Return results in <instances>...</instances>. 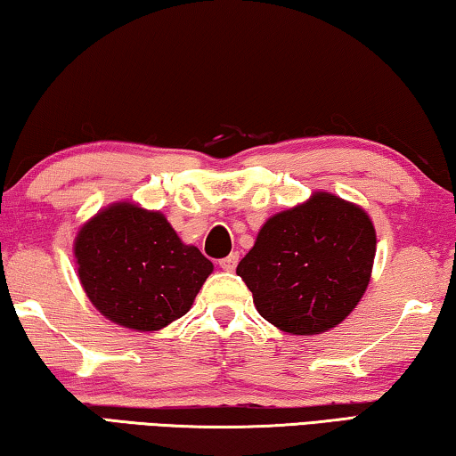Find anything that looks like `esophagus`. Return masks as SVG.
<instances>
[{
    "label": "esophagus",
    "instance_id": "1",
    "mask_svg": "<svg viewBox=\"0 0 456 456\" xmlns=\"http://www.w3.org/2000/svg\"><path fill=\"white\" fill-rule=\"evenodd\" d=\"M236 265H239V255H236V253L220 259V267L224 269V272H234Z\"/></svg>",
    "mask_w": 456,
    "mask_h": 456
}]
</instances>
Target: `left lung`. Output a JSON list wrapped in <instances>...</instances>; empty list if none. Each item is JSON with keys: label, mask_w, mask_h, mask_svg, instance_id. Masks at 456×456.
Wrapping results in <instances>:
<instances>
[{"label": "left lung", "mask_w": 456, "mask_h": 456, "mask_svg": "<svg viewBox=\"0 0 456 456\" xmlns=\"http://www.w3.org/2000/svg\"><path fill=\"white\" fill-rule=\"evenodd\" d=\"M374 255L376 230L366 209L314 191L263 224L236 273L273 327L289 335H321L358 306Z\"/></svg>", "instance_id": "left-lung-1"}]
</instances>
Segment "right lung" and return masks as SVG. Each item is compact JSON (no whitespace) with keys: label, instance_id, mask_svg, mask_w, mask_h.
Returning <instances> with one entry per match:
<instances>
[{"label":"right lung","instance_id":"1","mask_svg":"<svg viewBox=\"0 0 456 456\" xmlns=\"http://www.w3.org/2000/svg\"><path fill=\"white\" fill-rule=\"evenodd\" d=\"M74 259L92 306L131 331H160L187 314L214 272L167 216L134 201L110 203L84 222Z\"/></svg>","mask_w":456,"mask_h":456}]
</instances>
